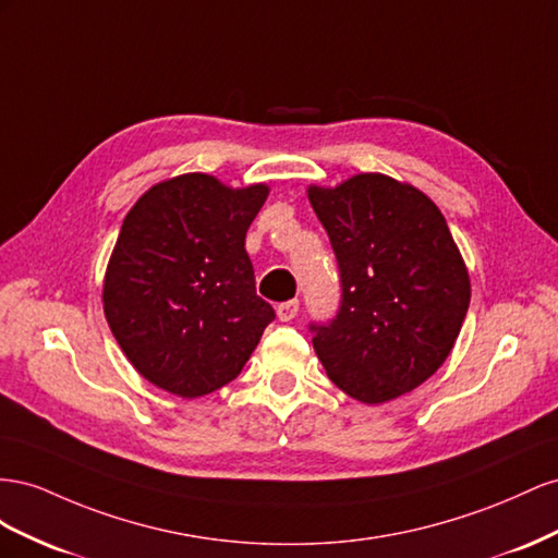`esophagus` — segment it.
Masks as SVG:
<instances>
[{"label":"esophagus","mask_w":558,"mask_h":558,"mask_svg":"<svg viewBox=\"0 0 558 558\" xmlns=\"http://www.w3.org/2000/svg\"><path fill=\"white\" fill-rule=\"evenodd\" d=\"M278 317L282 323H290V320H294L296 317V313H299V301L296 299H290V301H282V304H278Z\"/></svg>","instance_id":"34e87169"}]
</instances>
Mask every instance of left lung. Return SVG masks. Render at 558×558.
<instances>
[{
    "label": "left lung",
    "instance_id": "1",
    "mask_svg": "<svg viewBox=\"0 0 558 558\" xmlns=\"http://www.w3.org/2000/svg\"><path fill=\"white\" fill-rule=\"evenodd\" d=\"M308 201L341 278L337 315L308 325L327 376L364 404L418 388L449 357L470 306L447 219L423 191L376 172L311 186Z\"/></svg>",
    "mask_w": 558,
    "mask_h": 558
}]
</instances>
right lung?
<instances>
[{
	"label": "right lung",
	"instance_id": "add662e5",
	"mask_svg": "<svg viewBox=\"0 0 558 558\" xmlns=\"http://www.w3.org/2000/svg\"><path fill=\"white\" fill-rule=\"evenodd\" d=\"M268 186L191 172L125 215L105 276V315L133 367L172 395H208L241 374L274 306L257 296L245 233Z\"/></svg>",
	"mask_w": 558,
	"mask_h": 558
}]
</instances>
